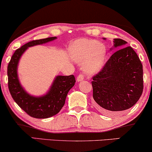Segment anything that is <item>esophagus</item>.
<instances>
[{"instance_id":"34e87169","label":"esophagus","mask_w":152,"mask_h":152,"mask_svg":"<svg viewBox=\"0 0 152 152\" xmlns=\"http://www.w3.org/2000/svg\"><path fill=\"white\" fill-rule=\"evenodd\" d=\"M84 75H83L82 74H80L79 75L77 76V82H81V81L84 80Z\"/></svg>"}]
</instances>
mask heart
<instances>
[{
    "instance_id": "obj_1",
    "label": "heart",
    "mask_w": 152,
    "mask_h": 152,
    "mask_svg": "<svg viewBox=\"0 0 152 152\" xmlns=\"http://www.w3.org/2000/svg\"><path fill=\"white\" fill-rule=\"evenodd\" d=\"M68 53L72 61L82 64V69L88 75L100 71L107 57L105 45L95 40L79 39L70 43Z\"/></svg>"
}]
</instances>
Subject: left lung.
Returning <instances> with one entry per match:
<instances>
[{"instance_id": "left-lung-1", "label": "left lung", "mask_w": 152, "mask_h": 152, "mask_svg": "<svg viewBox=\"0 0 152 152\" xmlns=\"http://www.w3.org/2000/svg\"><path fill=\"white\" fill-rule=\"evenodd\" d=\"M126 43L114 39L113 47L122 48ZM92 86L93 99L104 113L114 114L133 107L143 91L142 65L134 49L124 47L114 53L93 77Z\"/></svg>"}]
</instances>
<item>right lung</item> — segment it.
<instances>
[{"mask_svg":"<svg viewBox=\"0 0 152 152\" xmlns=\"http://www.w3.org/2000/svg\"><path fill=\"white\" fill-rule=\"evenodd\" d=\"M57 39L56 37L32 41L16 50L7 66L8 88L15 102L31 117L48 118L56 115L65 104L68 93L75 83L73 75H57L45 94L33 96L27 92L20 84L18 76L19 60L29 47L41 45Z\"/></svg>","mask_w":152,"mask_h":152,"instance_id":"right-lung-1","label":"right lung"}]
</instances>
